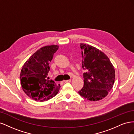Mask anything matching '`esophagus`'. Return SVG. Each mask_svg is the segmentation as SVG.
<instances>
[{"mask_svg": "<svg viewBox=\"0 0 134 134\" xmlns=\"http://www.w3.org/2000/svg\"><path fill=\"white\" fill-rule=\"evenodd\" d=\"M64 82H65V83H69V82H71V80H70V79H69V80H64Z\"/></svg>", "mask_w": 134, "mask_h": 134, "instance_id": "esophagus-1", "label": "esophagus"}]
</instances>
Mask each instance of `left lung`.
Segmentation results:
<instances>
[{
	"label": "left lung",
	"mask_w": 134,
	"mask_h": 134,
	"mask_svg": "<svg viewBox=\"0 0 134 134\" xmlns=\"http://www.w3.org/2000/svg\"><path fill=\"white\" fill-rule=\"evenodd\" d=\"M82 50L84 86L78 93L91 101L103 99L113 87L115 79L114 67L106 54L92 46L80 43Z\"/></svg>",
	"instance_id": "1"
}]
</instances>
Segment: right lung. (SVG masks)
Segmentation results:
<instances>
[{
	"label": "right lung",
	"mask_w": 134,
	"mask_h": 134,
	"mask_svg": "<svg viewBox=\"0 0 134 134\" xmlns=\"http://www.w3.org/2000/svg\"><path fill=\"white\" fill-rule=\"evenodd\" d=\"M58 45L46 46L32 55L22 66L20 80L22 90L32 99L43 102L58 94L60 85L54 80H48L49 64Z\"/></svg>",
	"instance_id": "obj_1"
}]
</instances>
